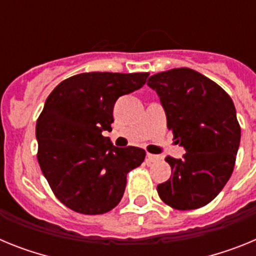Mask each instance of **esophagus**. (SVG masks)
<instances>
[{
	"mask_svg": "<svg viewBox=\"0 0 256 256\" xmlns=\"http://www.w3.org/2000/svg\"><path fill=\"white\" fill-rule=\"evenodd\" d=\"M146 160H148V162H156L160 160V156L148 152V155H146Z\"/></svg>",
	"mask_w": 256,
	"mask_h": 256,
	"instance_id": "esophagus-1",
	"label": "esophagus"
}]
</instances>
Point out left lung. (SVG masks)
I'll list each match as a JSON object with an SVG mask.
<instances>
[{
    "label": "left lung",
    "mask_w": 256,
    "mask_h": 256,
    "mask_svg": "<svg viewBox=\"0 0 256 256\" xmlns=\"http://www.w3.org/2000/svg\"><path fill=\"white\" fill-rule=\"evenodd\" d=\"M148 84L158 92L166 126L186 154L166 156L172 176L156 190L177 210L205 206L230 180L236 162L241 128L227 92L196 70L177 68L154 74Z\"/></svg>",
    "instance_id": "left-lung-1"
}]
</instances>
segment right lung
Masks as SVG:
<instances>
[{
    "label": "right lung",
    "mask_w": 256,
    "mask_h": 256,
    "mask_svg": "<svg viewBox=\"0 0 256 256\" xmlns=\"http://www.w3.org/2000/svg\"><path fill=\"white\" fill-rule=\"evenodd\" d=\"M148 73H80L50 94L36 124L37 159L54 195L73 212L96 216L123 198L126 174L144 160V150L115 148L112 110L120 96L146 83Z\"/></svg>",
    "instance_id": "add662e5"
}]
</instances>
